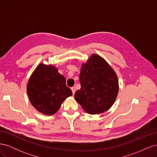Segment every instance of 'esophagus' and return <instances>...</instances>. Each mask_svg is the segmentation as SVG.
<instances>
[{
    "mask_svg": "<svg viewBox=\"0 0 157 157\" xmlns=\"http://www.w3.org/2000/svg\"><path fill=\"white\" fill-rule=\"evenodd\" d=\"M71 90H72V92H73V94H75V91H76V90H75V87H72L71 88Z\"/></svg>",
    "mask_w": 157,
    "mask_h": 157,
    "instance_id": "obj_1",
    "label": "esophagus"
}]
</instances>
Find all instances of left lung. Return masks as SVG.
Masks as SVG:
<instances>
[{
	"instance_id": "8db88e82",
	"label": "left lung",
	"mask_w": 157,
	"mask_h": 157,
	"mask_svg": "<svg viewBox=\"0 0 157 157\" xmlns=\"http://www.w3.org/2000/svg\"><path fill=\"white\" fill-rule=\"evenodd\" d=\"M79 80L81 88L76 92L75 99L85 111L96 115L113 105L118 92V78L101 56L93 54L82 64Z\"/></svg>"
}]
</instances>
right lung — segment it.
Returning <instances> with one entry per match:
<instances>
[{
  "label": "right lung",
  "mask_w": 157,
  "mask_h": 157,
  "mask_svg": "<svg viewBox=\"0 0 157 157\" xmlns=\"http://www.w3.org/2000/svg\"><path fill=\"white\" fill-rule=\"evenodd\" d=\"M27 92L32 105L46 115L59 110L65 99L72 96L66 80L54 66L40 63L35 69L27 85Z\"/></svg>",
  "instance_id": "obj_1"
}]
</instances>
